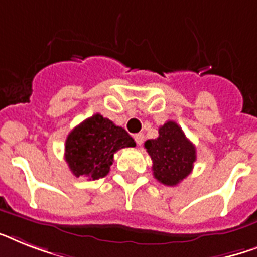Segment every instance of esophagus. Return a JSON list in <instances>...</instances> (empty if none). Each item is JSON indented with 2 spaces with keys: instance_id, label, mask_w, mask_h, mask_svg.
Segmentation results:
<instances>
[{
  "instance_id": "34e87169",
  "label": "esophagus",
  "mask_w": 257,
  "mask_h": 257,
  "mask_svg": "<svg viewBox=\"0 0 257 257\" xmlns=\"http://www.w3.org/2000/svg\"><path fill=\"white\" fill-rule=\"evenodd\" d=\"M135 141L137 143V145L139 147H141L144 144V135L143 133H137V135H135Z\"/></svg>"
}]
</instances>
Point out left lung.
<instances>
[{
    "label": "left lung",
    "instance_id": "1",
    "mask_svg": "<svg viewBox=\"0 0 257 257\" xmlns=\"http://www.w3.org/2000/svg\"><path fill=\"white\" fill-rule=\"evenodd\" d=\"M153 161L154 178L166 186H177L189 176L197 160V150L177 122L168 121L158 129V137L145 141Z\"/></svg>",
    "mask_w": 257,
    "mask_h": 257
}]
</instances>
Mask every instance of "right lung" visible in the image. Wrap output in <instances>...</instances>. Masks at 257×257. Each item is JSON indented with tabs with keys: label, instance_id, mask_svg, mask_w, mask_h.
Segmentation results:
<instances>
[{
	"label": "right lung",
	"instance_id": "add662e5",
	"mask_svg": "<svg viewBox=\"0 0 257 257\" xmlns=\"http://www.w3.org/2000/svg\"><path fill=\"white\" fill-rule=\"evenodd\" d=\"M133 147L135 140L124 128L96 113L71 131L66 140L64 158L75 177L95 181L109 173L117 150Z\"/></svg>",
	"mask_w": 257,
	"mask_h": 257
}]
</instances>
